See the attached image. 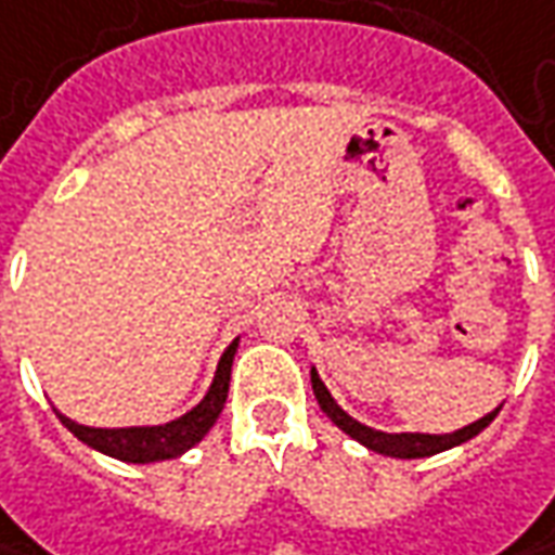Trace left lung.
I'll use <instances>...</instances> for the list:
<instances>
[{"mask_svg":"<svg viewBox=\"0 0 555 555\" xmlns=\"http://www.w3.org/2000/svg\"><path fill=\"white\" fill-rule=\"evenodd\" d=\"M310 380H313V392H315L319 409L325 411L340 430L347 433V436H353L356 442H362L365 449L377 451V454H390V457H430V454H439V451L454 449V446H461V442L473 439L476 433L486 430L488 424L494 421V414L501 411V409H494L491 414H486V417L473 421V424L464 427V430L446 433V436H430V433H380V430H372V427H365V424H359V421H353L347 411L340 409L335 399H332V392L325 390V384L319 380L315 369L310 372Z\"/></svg>","mask_w":555,"mask_h":555,"instance_id":"left-lung-1","label":"left lung"}]
</instances>
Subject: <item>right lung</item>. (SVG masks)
Instances as JSON below:
<instances>
[{"mask_svg": "<svg viewBox=\"0 0 555 555\" xmlns=\"http://www.w3.org/2000/svg\"><path fill=\"white\" fill-rule=\"evenodd\" d=\"M236 344L233 340L223 356H220L218 374L211 390L205 392L199 405L186 411L183 417L163 424V427H116V430H101V427H82L76 421H69L64 414L61 424L67 427L76 439H82L91 449L104 451L116 461H128V464H150V461H168L178 457L186 449H193L205 433L211 430V424L218 421L220 409L227 402V390H230V369H233V356H236Z\"/></svg>", "mask_w": 555, "mask_h": 555, "instance_id": "obj_1", "label": "right lung"}]
</instances>
